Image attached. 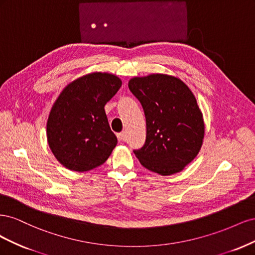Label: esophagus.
Here are the masks:
<instances>
[{"label": "esophagus", "instance_id": "1", "mask_svg": "<svg viewBox=\"0 0 255 255\" xmlns=\"http://www.w3.org/2000/svg\"><path fill=\"white\" fill-rule=\"evenodd\" d=\"M117 137H118V140H119L120 142H123V141H126V140H127V135H126V133H125V132H122V133L117 134Z\"/></svg>", "mask_w": 255, "mask_h": 255}]
</instances>
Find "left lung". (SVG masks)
Masks as SVG:
<instances>
[{"instance_id": "8db88e82", "label": "left lung", "mask_w": 255, "mask_h": 255, "mask_svg": "<svg viewBox=\"0 0 255 255\" xmlns=\"http://www.w3.org/2000/svg\"><path fill=\"white\" fill-rule=\"evenodd\" d=\"M128 88L139 100L145 116L146 137L134 151L140 164L160 175L182 171L201 149L204 120L188 86L173 75L135 76Z\"/></svg>"}]
</instances>
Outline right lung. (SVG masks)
<instances>
[{
    "label": "right lung",
    "instance_id": "right-lung-1",
    "mask_svg": "<svg viewBox=\"0 0 255 255\" xmlns=\"http://www.w3.org/2000/svg\"><path fill=\"white\" fill-rule=\"evenodd\" d=\"M121 85L117 75L91 72L69 83L52 105L47 122L48 143L54 156L69 170L84 172L99 167L117 145L104 106Z\"/></svg>",
    "mask_w": 255,
    "mask_h": 255
}]
</instances>
